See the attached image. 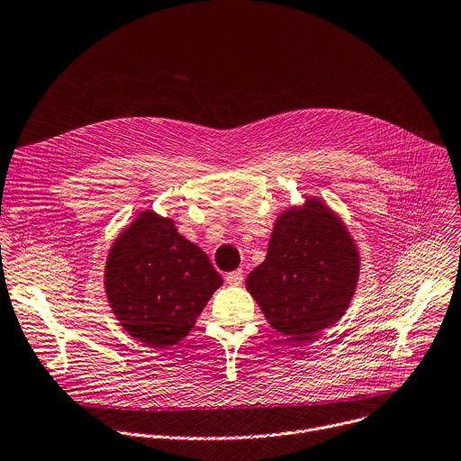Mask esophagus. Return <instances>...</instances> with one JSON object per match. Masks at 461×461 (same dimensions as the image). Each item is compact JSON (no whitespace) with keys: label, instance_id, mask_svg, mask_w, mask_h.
I'll return each mask as SVG.
<instances>
[{"label":"esophagus","instance_id":"34e87169","mask_svg":"<svg viewBox=\"0 0 461 461\" xmlns=\"http://www.w3.org/2000/svg\"><path fill=\"white\" fill-rule=\"evenodd\" d=\"M226 282L230 285H240L244 282V276H242V270H233V272H228L226 274Z\"/></svg>","mask_w":461,"mask_h":461}]
</instances>
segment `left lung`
<instances>
[{"instance_id": "obj_1", "label": "left lung", "mask_w": 461, "mask_h": 461, "mask_svg": "<svg viewBox=\"0 0 461 461\" xmlns=\"http://www.w3.org/2000/svg\"><path fill=\"white\" fill-rule=\"evenodd\" d=\"M357 276L348 230L312 198L276 221L267 258L249 274L247 289L272 328L294 341H315L345 315Z\"/></svg>"}]
</instances>
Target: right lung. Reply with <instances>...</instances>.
Segmentation results:
<instances>
[{"mask_svg": "<svg viewBox=\"0 0 461 461\" xmlns=\"http://www.w3.org/2000/svg\"><path fill=\"white\" fill-rule=\"evenodd\" d=\"M222 276L170 219L144 211L113 242L105 293L124 330L149 347L185 337Z\"/></svg>", "mask_w": 461, "mask_h": 461, "instance_id": "right-lung-1", "label": "right lung"}]
</instances>
